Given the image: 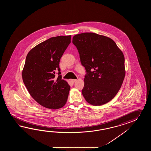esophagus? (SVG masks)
Instances as JSON below:
<instances>
[{
	"label": "esophagus",
	"instance_id": "obj_1",
	"mask_svg": "<svg viewBox=\"0 0 151 151\" xmlns=\"http://www.w3.org/2000/svg\"><path fill=\"white\" fill-rule=\"evenodd\" d=\"M70 81H71V82L72 83H74V82H76V81H77V79H71Z\"/></svg>",
	"mask_w": 151,
	"mask_h": 151
}]
</instances>
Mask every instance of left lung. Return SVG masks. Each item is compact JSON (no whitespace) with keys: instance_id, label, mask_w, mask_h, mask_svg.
Instances as JSON below:
<instances>
[{"instance_id":"8db88e82","label":"left lung","mask_w":151,"mask_h":151,"mask_svg":"<svg viewBox=\"0 0 151 151\" xmlns=\"http://www.w3.org/2000/svg\"><path fill=\"white\" fill-rule=\"evenodd\" d=\"M72 42L86 72L81 91L83 97L94 106L109 102L118 92L125 76L122 51L112 39L91 32L74 35Z\"/></svg>"}]
</instances>
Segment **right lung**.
I'll return each instance as SVG.
<instances>
[{"mask_svg":"<svg viewBox=\"0 0 151 151\" xmlns=\"http://www.w3.org/2000/svg\"><path fill=\"white\" fill-rule=\"evenodd\" d=\"M71 38V35L52 37L35 46L26 56L23 82L32 98L46 108L59 109L67 101L70 86L61 79L59 64Z\"/></svg>","mask_w":151,"mask_h":151,"instance_id":"right-lung-1","label":"right lung"}]
</instances>
